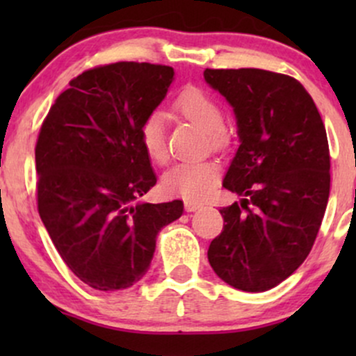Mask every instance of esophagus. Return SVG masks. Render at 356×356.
<instances>
[{"label":"esophagus","instance_id":"esophagus-1","mask_svg":"<svg viewBox=\"0 0 356 356\" xmlns=\"http://www.w3.org/2000/svg\"><path fill=\"white\" fill-rule=\"evenodd\" d=\"M201 206H202L201 202H197V201H191V199H186V201H184V207H186V211H187V212L197 211L199 207H201Z\"/></svg>","mask_w":356,"mask_h":356}]
</instances>
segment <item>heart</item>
<instances>
[{"label":"heart","instance_id":"heart-1","mask_svg":"<svg viewBox=\"0 0 356 356\" xmlns=\"http://www.w3.org/2000/svg\"><path fill=\"white\" fill-rule=\"evenodd\" d=\"M175 112L204 130L207 144L214 150H224L231 142L229 130L224 127V110L214 97L197 87L184 88L174 100ZM145 154L157 164L167 161L164 120L161 113H150L138 129ZM219 177V165L212 161L179 162L162 177V189L170 195L201 199L211 192Z\"/></svg>","mask_w":356,"mask_h":356}]
</instances>
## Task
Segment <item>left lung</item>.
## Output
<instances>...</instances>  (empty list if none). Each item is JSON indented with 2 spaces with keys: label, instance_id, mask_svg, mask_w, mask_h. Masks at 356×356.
Wrapping results in <instances>:
<instances>
[{
  "label": "left lung",
  "instance_id": "obj_1",
  "mask_svg": "<svg viewBox=\"0 0 356 356\" xmlns=\"http://www.w3.org/2000/svg\"><path fill=\"white\" fill-rule=\"evenodd\" d=\"M204 79L234 108L241 145L222 186L241 202L222 207L207 257L232 288L261 293L303 264L330 195V147L316 105L296 79L259 68Z\"/></svg>",
  "mask_w": 356,
  "mask_h": 356
}]
</instances>
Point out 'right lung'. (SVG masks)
Returning <instances> with one entry per match:
<instances>
[{"label":"right lung","mask_w":356,"mask_h":356,"mask_svg":"<svg viewBox=\"0 0 356 356\" xmlns=\"http://www.w3.org/2000/svg\"><path fill=\"white\" fill-rule=\"evenodd\" d=\"M172 79L167 65L90 68L56 97L40 129V218L61 259L90 288L115 291L137 283L159 231L182 216V201L137 202L157 182L138 129Z\"/></svg>","instance_id":"1"}]
</instances>
